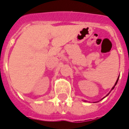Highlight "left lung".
I'll list each match as a JSON object with an SVG mask.
<instances>
[{
	"instance_id": "left-lung-1",
	"label": "left lung",
	"mask_w": 129,
	"mask_h": 129,
	"mask_svg": "<svg viewBox=\"0 0 129 129\" xmlns=\"http://www.w3.org/2000/svg\"><path fill=\"white\" fill-rule=\"evenodd\" d=\"M118 78H119V76H118V79H117V80H116V83H115V84H114V86H113V87H112V89H111V90H113V89H114V86H116V84H117V82H118ZM110 94V92H109V93H108V94H107V95H106V96H108V94Z\"/></svg>"
}]
</instances>
